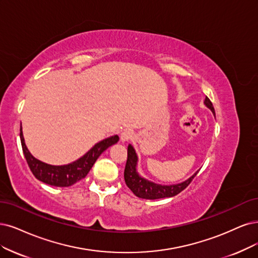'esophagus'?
Masks as SVG:
<instances>
[{
    "mask_svg": "<svg viewBox=\"0 0 258 258\" xmlns=\"http://www.w3.org/2000/svg\"><path fill=\"white\" fill-rule=\"evenodd\" d=\"M133 137H134V133H133L131 130H125L124 132H122V134H121V136H120L122 142L128 141V140H131Z\"/></svg>",
    "mask_w": 258,
    "mask_h": 258,
    "instance_id": "1",
    "label": "esophagus"
}]
</instances>
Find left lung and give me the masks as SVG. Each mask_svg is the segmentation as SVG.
Instances as JSON below:
<instances>
[{"label":"left lung","mask_w":258,"mask_h":258,"mask_svg":"<svg viewBox=\"0 0 258 258\" xmlns=\"http://www.w3.org/2000/svg\"><path fill=\"white\" fill-rule=\"evenodd\" d=\"M204 103L215 114V109L211 100L206 97ZM137 160L138 158L135 153V150L130 145L127 147V160H126L125 169H124V179H125V184L132 190L133 194L140 199L156 200V199L174 197L178 195L180 191H183V190L192 182V179L199 172L198 171V172H196L191 177L180 184L171 185V186H161V185L149 182L148 179H145L137 173L136 171Z\"/></svg>","instance_id":"1"}]
</instances>
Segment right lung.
I'll use <instances>...</instances> for the list:
<instances>
[{"label": "right lung", "instance_id": "add662e5", "mask_svg": "<svg viewBox=\"0 0 258 258\" xmlns=\"http://www.w3.org/2000/svg\"><path fill=\"white\" fill-rule=\"evenodd\" d=\"M20 139L26 163L28 167H30L32 173L37 179L41 180L42 183L56 187H69L84 178L88 174L90 169L94 165L95 160L99 158L103 152L119 141V137L117 135L111 136L100 141L99 144L95 145L83 157L74 161L72 164L64 166H51L36 159L30 153V151L27 150L25 146L21 126Z\"/></svg>", "mask_w": 258, "mask_h": 258}]
</instances>
